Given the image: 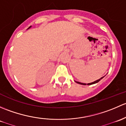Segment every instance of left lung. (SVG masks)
I'll list each match as a JSON object with an SVG mask.
<instances>
[{
  "instance_id": "left-lung-1",
  "label": "left lung",
  "mask_w": 126,
  "mask_h": 126,
  "mask_svg": "<svg viewBox=\"0 0 126 126\" xmlns=\"http://www.w3.org/2000/svg\"><path fill=\"white\" fill-rule=\"evenodd\" d=\"M104 76H103V77H101L100 79H98V80H96V81H94V82H91V83H88L87 85H92V84H96V83L98 82L99 81H100L101 79H102L104 77ZM76 82L78 83V84H81V85H86V84H85V83H81V82H77V81H76Z\"/></svg>"
}]
</instances>
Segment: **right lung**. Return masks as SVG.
I'll return each instance as SVG.
<instances>
[{"instance_id":"add662e5","label":"right lung","mask_w":126,"mask_h":126,"mask_svg":"<svg viewBox=\"0 0 126 126\" xmlns=\"http://www.w3.org/2000/svg\"><path fill=\"white\" fill-rule=\"evenodd\" d=\"M31 27H32V26H30V27H29V28H28V29H29V28H31ZM28 29H27V30H28Z\"/></svg>"}]
</instances>
